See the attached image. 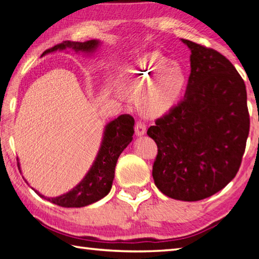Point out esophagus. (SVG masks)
I'll return each instance as SVG.
<instances>
[{
    "instance_id": "34e87169",
    "label": "esophagus",
    "mask_w": 259,
    "mask_h": 259,
    "mask_svg": "<svg viewBox=\"0 0 259 259\" xmlns=\"http://www.w3.org/2000/svg\"><path fill=\"white\" fill-rule=\"evenodd\" d=\"M135 131L137 136H143L146 133V124L142 121H137V123H136V126H135Z\"/></svg>"
}]
</instances>
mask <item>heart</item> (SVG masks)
<instances>
[{"label": "heart", "instance_id": "heart-1", "mask_svg": "<svg viewBox=\"0 0 259 259\" xmlns=\"http://www.w3.org/2000/svg\"><path fill=\"white\" fill-rule=\"evenodd\" d=\"M125 88L142 95V104L150 115H161L171 108L181 96L185 74L159 52L143 56L131 65L124 75Z\"/></svg>", "mask_w": 259, "mask_h": 259}]
</instances>
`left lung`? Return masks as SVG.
<instances>
[{"label": "left lung", "instance_id": "1", "mask_svg": "<svg viewBox=\"0 0 259 259\" xmlns=\"http://www.w3.org/2000/svg\"><path fill=\"white\" fill-rule=\"evenodd\" d=\"M182 41L191 49L185 96L147 135L157 146L156 187L171 199L199 201L238 174L250 117L244 81L231 61L211 48Z\"/></svg>", "mask_w": 259, "mask_h": 259}]
</instances>
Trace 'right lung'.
Masks as SVG:
<instances>
[{"label":"right lung","instance_id":"obj_1","mask_svg":"<svg viewBox=\"0 0 259 259\" xmlns=\"http://www.w3.org/2000/svg\"><path fill=\"white\" fill-rule=\"evenodd\" d=\"M98 41L91 40L87 42L64 41L50 49L46 50L43 55L56 50H64L72 48L75 51H94L98 46ZM135 120L129 114L120 115L106 125L104 139L94 165L90 171L83 178V181L74 187L71 192L60 195L58 198H46L36 192L41 198H45L50 202L65 208L85 207L94 202H97L106 196L112 188L114 171L117 159L124 148L129 145L134 136ZM19 165V164H18Z\"/></svg>","mask_w":259,"mask_h":259}]
</instances>
